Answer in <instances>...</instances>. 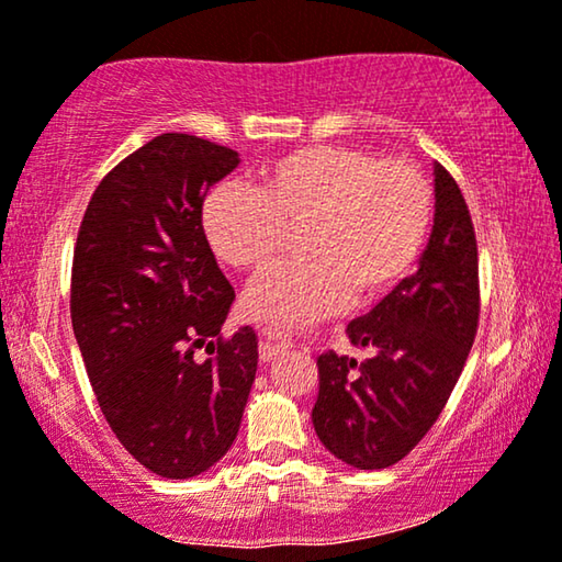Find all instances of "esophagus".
Masks as SVG:
<instances>
[{
    "instance_id": "1",
    "label": "esophagus",
    "mask_w": 562,
    "mask_h": 562,
    "mask_svg": "<svg viewBox=\"0 0 562 562\" xmlns=\"http://www.w3.org/2000/svg\"><path fill=\"white\" fill-rule=\"evenodd\" d=\"M286 348H289V342H283V340H271V337H266V340L260 342L258 356H260V360H263V363H271V360L279 358L281 352H286Z\"/></svg>"
}]
</instances>
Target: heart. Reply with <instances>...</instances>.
Returning a JSON list of instances; mask_svg holds the SVG:
<instances>
[{"label":"heart","instance_id":"obj_1","mask_svg":"<svg viewBox=\"0 0 562 562\" xmlns=\"http://www.w3.org/2000/svg\"><path fill=\"white\" fill-rule=\"evenodd\" d=\"M204 235L235 271H260L302 225L310 256L273 266L250 289L252 312L302 325L356 296L402 283L432 227V189L412 160L356 145H306L260 166L256 189L220 183L204 199Z\"/></svg>","mask_w":562,"mask_h":562}]
</instances>
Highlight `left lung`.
Segmentation results:
<instances>
[{"instance_id": "1", "label": "left lung", "mask_w": 562, "mask_h": 562, "mask_svg": "<svg viewBox=\"0 0 562 562\" xmlns=\"http://www.w3.org/2000/svg\"><path fill=\"white\" fill-rule=\"evenodd\" d=\"M481 314L479 245L456 179L435 166V225L419 271L352 319L348 337L373 356L322 352L314 432L342 463L379 471L417 448L463 373Z\"/></svg>"}]
</instances>
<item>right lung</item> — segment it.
I'll return each mask as SVG.
<instances>
[{
	"instance_id": "1",
	"label": "right lung",
	"mask_w": 562,
	"mask_h": 562,
	"mask_svg": "<svg viewBox=\"0 0 562 562\" xmlns=\"http://www.w3.org/2000/svg\"><path fill=\"white\" fill-rule=\"evenodd\" d=\"M237 164L204 137H153L99 181L76 237L71 325L91 389L130 456L164 479L225 456L256 381L252 327L222 337L235 289L202 225L206 191Z\"/></svg>"
}]
</instances>
